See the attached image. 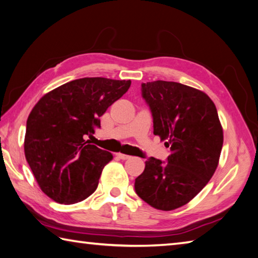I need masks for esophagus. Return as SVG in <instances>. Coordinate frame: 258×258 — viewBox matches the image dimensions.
<instances>
[{
  "instance_id": "esophagus-1",
  "label": "esophagus",
  "mask_w": 258,
  "mask_h": 258,
  "mask_svg": "<svg viewBox=\"0 0 258 258\" xmlns=\"http://www.w3.org/2000/svg\"><path fill=\"white\" fill-rule=\"evenodd\" d=\"M116 155H117V158H118V159H120V160H127V159H130V155H127V154L117 153Z\"/></svg>"
}]
</instances>
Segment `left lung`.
Returning <instances> with one entry per match:
<instances>
[{"instance_id":"8db88e82","label":"left lung","mask_w":258,"mask_h":258,"mask_svg":"<svg viewBox=\"0 0 258 258\" xmlns=\"http://www.w3.org/2000/svg\"><path fill=\"white\" fill-rule=\"evenodd\" d=\"M142 96L153 116L154 134L170 148L168 162L145 161L135 191L155 209L170 211L192 200L218 166L223 126L206 93L174 82L142 84Z\"/></svg>"}]
</instances>
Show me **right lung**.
Listing matches in <instances>:
<instances>
[{
	"mask_svg": "<svg viewBox=\"0 0 258 258\" xmlns=\"http://www.w3.org/2000/svg\"><path fill=\"white\" fill-rule=\"evenodd\" d=\"M131 80L86 77L40 98L27 120L24 154L35 180L55 203H80L97 189L113 154L85 141L100 127L106 109L127 92Z\"/></svg>",
	"mask_w": 258,
	"mask_h": 258,
	"instance_id": "right-lung-1",
	"label": "right lung"
}]
</instances>
